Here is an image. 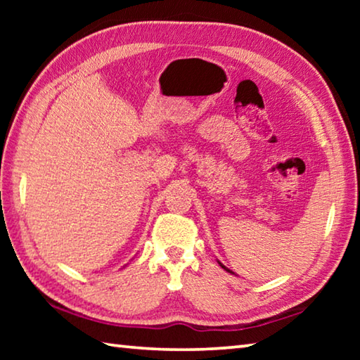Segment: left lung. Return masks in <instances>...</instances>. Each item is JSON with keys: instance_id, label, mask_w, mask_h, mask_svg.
Here are the masks:
<instances>
[{"instance_id": "8db88e82", "label": "left lung", "mask_w": 360, "mask_h": 360, "mask_svg": "<svg viewBox=\"0 0 360 360\" xmlns=\"http://www.w3.org/2000/svg\"><path fill=\"white\" fill-rule=\"evenodd\" d=\"M219 265H221V266H222V268H224V270H225V271H229V273H233V271H230V270H229V268H227V266H224V265H222V264H221V262H219ZM233 275H235V273H233Z\"/></svg>"}]
</instances>
